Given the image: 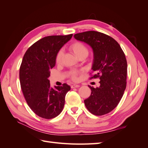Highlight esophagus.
<instances>
[{
    "instance_id": "obj_1",
    "label": "esophagus",
    "mask_w": 148,
    "mask_h": 148,
    "mask_svg": "<svg viewBox=\"0 0 148 148\" xmlns=\"http://www.w3.org/2000/svg\"><path fill=\"white\" fill-rule=\"evenodd\" d=\"M80 87V85H78V84H73V85H71V87L72 88H77V87Z\"/></svg>"
}]
</instances>
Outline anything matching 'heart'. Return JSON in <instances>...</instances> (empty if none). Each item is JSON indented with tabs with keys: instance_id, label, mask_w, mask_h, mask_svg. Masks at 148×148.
Returning <instances> with one entry per match:
<instances>
[{
	"instance_id": "obj_1",
	"label": "heart",
	"mask_w": 148,
	"mask_h": 148,
	"mask_svg": "<svg viewBox=\"0 0 148 148\" xmlns=\"http://www.w3.org/2000/svg\"><path fill=\"white\" fill-rule=\"evenodd\" d=\"M70 48L77 58L79 57L81 55H85L87 56V55L88 54V48L87 47L86 45L81 42L77 41L73 42V44L70 45ZM62 56H63V51L60 50V51H58L56 57V63H59L61 61ZM78 74V72L75 71H72L70 72V76L73 80H77Z\"/></svg>"
}]
</instances>
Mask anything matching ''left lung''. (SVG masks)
Returning <instances> with one entry per match:
<instances>
[{"label": "left lung", "instance_id": "1", "mask_svg": "<svg viewBox=\"0 0 148 148\" xmlns=\"http://www.w3.org/2000/svg\"><path fill=\"white\" fill-rule=\"evenodd\" d=\"M77 40L88 44L93 51L92 70L96 73L92 78H99L100 86L88 85L91 94L84 100L87 109L94 115L110 113L122 97L127 84V63L119 44L103 33L88 31L74 35Z\"/></svg>", "mask_w": 148, "mask_h": 148}]
</instances>
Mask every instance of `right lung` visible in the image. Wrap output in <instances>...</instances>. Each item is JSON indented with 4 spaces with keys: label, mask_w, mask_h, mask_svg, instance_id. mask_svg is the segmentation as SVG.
<instances>
[{
    "label": "right lung",
    "mask_w": 148,
    "mask_h": 148,
    "mask_svg": "<svg viewBox=\"0 0 148 148\" xmlns=\"http://www.w3.org/2000/svg\"><path fill=\"white\" fill-rule=\"evenodd\" d=\"M73 34L52 35L42 38L29 47L19 68V80L29 107L38 116L45 119L56 117L63 109L70 85L51 87V69L56 64L58 51Z\"/></svg>",
    "instance_id": "add662e5"
}]
</instances>
